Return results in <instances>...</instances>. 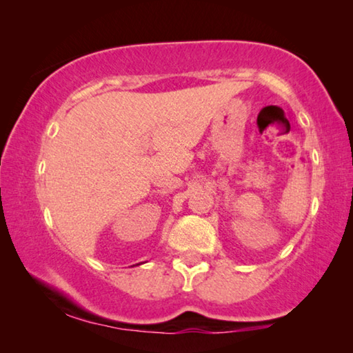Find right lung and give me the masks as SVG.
<instances>
[{
    "mask_svg": "<svg viewBox=\"0 0 353 353\" xmlns=\"http://www.w3.org/2000/svg\"><path fill=\"white\" fill-rule=\"evenodd\" d=\"M139 265H140V263H139Z\"/></svg>",
    "mask_w": 353,
    "mask_h": 353,
    "instance_id": "1",
    "label": "right lung"
}]
</instances>
